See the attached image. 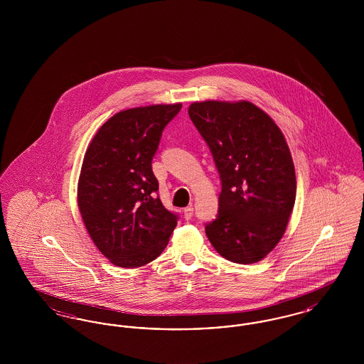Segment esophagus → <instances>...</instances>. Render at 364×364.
Masks as SVG:
<instances>
[{"mask_svg": "<svg viewBox=\"0 0 364 364\" xmlns=\"http://www.w3.org/2000/svg\"><path fill=\"white\" fill-rule=\"evenodd\" d=\"M184 218L186 220H191L192 218V215H193V208L192 206H187V208H184Z\"/></svg>", "mask_w": 364, "mask_h": 364, "instance_id": "esophagus-1", "label": "esophagus"}]
</instances>
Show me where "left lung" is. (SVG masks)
<instances>
[{
  "instance_id": "1",
  "label": "left lung",
  "mask_w": 364,
  "mask_h": 364,
  "mask_svg": "<svg viewBox=\"0 0 364 364\" xmlns=\"http://www.w3.org/2000/svg\"><path fill=\"white\" fill-rule=\"evenodd\" d=\"M188 114L223 186L217 218L206 224L208 240L230 262H259L284 236L294 210L296 174L285 138L248 101L193 102Z\"/></svg>"
}]
</instances>
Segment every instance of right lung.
Instances as JSON below:
<instances>
[{"instance_id":"1","label":"right lung","mask_w":364,"mask_h":364,"mask_svg":"<svg viewBox=\"0 0 364 364\" xmlns=\"http://www.w3.org/2000/svg\"><path fill=\"white\" fill-rule=\"evenodd\" d=\"M181 104L116 113L87 149L77 206L90 237L113 264L134 269L165 250L178 215L162 205L151 161Z\"/></svg>"}]
</instances>
